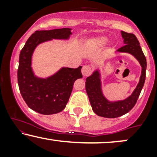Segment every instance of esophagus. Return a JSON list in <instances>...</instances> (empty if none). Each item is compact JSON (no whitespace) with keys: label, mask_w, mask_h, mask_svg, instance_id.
<instances>
[{"label":"esophagus","mask_w":157,"mask_h":157,"mask_svg":"<svg viewBox=\"0 0 157 157\" xmlns=\"http://www.w3.org/2000/svg\"><path fill=\"white\" fill-rule=\"evenodd\" d=\"M91 70L90 66H83V67L82 68V74L83 75V77H88L91 75Z\"/></svg>","instance_id":"34e87169"}]
</instances>
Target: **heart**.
<instances>
[{"mask_svg":"<svg viewBox=\"0 0 157 157\" xmlns=\"http://www.w3.org/2000/svg\"><path fill=\"white\" fill-rule=\"evenodd\" d=\"M107 41V38L105 37H96L92 40V44L96 47H100V46H103Z\"/></svg>","mask_w":157,"mask_h":157,"instance_id":"b5f03b06","label":"heart"}]
</instances>
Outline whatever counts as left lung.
Masks as SVG:
<instances>
[{"mask_svg": "<svg viewBox=\"0 0 157 157\" xmlns=\"http://www.w3.org/2000/svg\"><path fill=\"white\" fill-rule=\"evenodd\" d=\"M121 35L125 46L117 49V52L129 53L134 56L142 66L141 76L131 95L125 100L114 102L108 100L102 94L100 73L98 70L94 71L91 76L86 79V90L92 110L96 114L102 117L116 118L129 112L137 101L145 83L147 63L140 42L134 34L122 31Z\"/></svg>", "mask_w": 157, "mask_h": 157, "instance_id": "1", "label": "left lung"}]
</instances>
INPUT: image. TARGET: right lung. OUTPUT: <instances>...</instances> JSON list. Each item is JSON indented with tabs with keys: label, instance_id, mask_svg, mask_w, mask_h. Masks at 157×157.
Listing matches in <instances>:
<instances>
[{
	"label": "right lung",
	"instance_id": "right-lung-1",
	"mask_svg": "<svg viewBox=\"0 0 157 157\" xmlns=\"http://www.w3.org/2000/svg\"><path fill=\"white\" fill-rule=\"evenodd\" d=\"M71 29L63 28L36 31L27 40L21 51L17 69V82L23 100L30 109L49 115L57 113L66 108L75 80L82 78V66L77 68L63 67L47 78L36 77L32 71V57L41 43L52 39L68 40Z\"/></svg>",
	"mask_w": 157,
	"mask_h": 157
}]
</instances>
